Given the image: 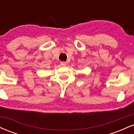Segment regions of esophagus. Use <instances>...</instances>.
<instances>
[{
  "instance_id": "esophagus-1",
  "label": "esophagus",
  "mask_w": 134,
  "mask_h": 134,
  "mask_svg": "<svg viewBox=\"0 0 134 134\" xmlns=\"http://www.w3.org/2000/svg\"><path fill=\"white\" fill-rule=\"evenodd\" d=\"M60 65L62 66H65V65H66V62L62 61V62H60Z\"/></svg>"
}]
</instances>
